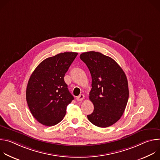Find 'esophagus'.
<instances>
[{"label":"esophagus","mask_w":160,"mask_h":160,"mask_svg":"<svg viewBox=\"0 0 160 160\" xmlns=\"http://www.w3.org/2000/svg\"><path fill=\"white\" fill-rule=\"evenodd\" d=\"M83 99H84V95H83V94H80V95H79L78 96H77V100L78 101H82Z\"/></svg>","instance_id":"1"}]
</instances>
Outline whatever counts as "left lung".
Masks as SVG:
<instances>
[{
	"label": "left lung",
	"instance_id": "1",
	"mask_svg": "<svg viewBox=\"0 0 160 160\" xmlns=\"http://www.w3.org/2000/svg\"><path fill=\"white\" fill-rule=\"evenodd\" d=\"M80 58L86 64L92 77L89 99L94 109L87 118L97 127H109L120 119L128 102L129 92L125 73L115 60L101 52H83Z\"/></svg>",
	"mask_w": 160,
	"mask_h": 160
}]
</instances>
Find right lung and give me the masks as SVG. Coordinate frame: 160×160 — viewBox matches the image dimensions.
Instances as JSON below:
<instances>
[{
  "mask_svg": "<svg viewBox=\"0 0 160 160\" xmlns=\"http://www.w3.org/2000/svg\"><path fill=\"white\" fill-rule=\"evenodd\" d=\"M77 52H64L48 58L35 68L28 80L26 98L33 117L41 124L54 126L64 117L73 99L64 77Z\"/></svg>",
  "mask_w": 160,
  "mask_h": 160,
  "instance_id": "add662e5",
  "label": "right lung"
}]
</instances>
